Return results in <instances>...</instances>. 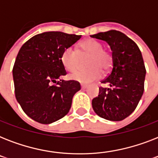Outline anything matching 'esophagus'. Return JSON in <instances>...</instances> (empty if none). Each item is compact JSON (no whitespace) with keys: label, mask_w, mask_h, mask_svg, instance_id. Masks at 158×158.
<instances>
[{"label":"esophagus","mask_w":158,"mask_h":158,"mask_svg":"<svg viewBox=\"0 0 158 158\" xmlns=\"http://www.w3.org/2000/svg\"><path fill=\"white\" fill-rule=\"evenodd\" d=\"M87 87H88V85H87V84H81V88H82V89H86Z\"/></svg>","instance_id":"obj_1"}]
</instances>
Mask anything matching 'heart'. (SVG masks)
I'll return each mask as SVG.
<instances>
[{
  "instance_id": "1",
  "label": "heart",
  "mask_w": 158,
  "mask_h": 158,
  "mask_svg": "<svg viewBox=\"0 0 158 158\" xmlns=\"http://www.w3.org/2000/svg\"><path fill=\"white\" fill-rule=\"evenodd\" d=\"M89 55L86 61V69H79L70 74V79L80 83H90L98 79L103 71H108L112 66V56L103 49L101 43L94 39H87L79 43L78 51L68 47L60 56L62 64L68 71H74L79 63V56Z\"/></svg>"
}]
</instances>
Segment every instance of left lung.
I'll return each instance as SVG.
<instances>
[{"mask_svg":"<svg viewBox=\"0 0 158 158\" xmlns=\"http://www.w3.org/2000/svg\"><path fill=\"white\" fill-rule=\"evenodd\" d=\"M106 41L112 51L110 74L101 83L99 95L92 105L100 117L120 121L137 107L144 90V62L137 44L120 31L110 30L91 35Z\"/></svg>","mask_w":158,"mask_h":158,"instance_id":"8db88e82","label":"left lung"}]
</instances>
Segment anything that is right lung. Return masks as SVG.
I'll return each mask as SVG.
<instances>
[{"label": "right lung", "mask_w": 158, "mask_h": 158, "mask_svg": "<svg viewBox=\"0 0 158 158\" xmlns=\"http://www.w3.org/2000/svg\"><path fill=\"white\" fill-rule=\"evenodd\" d=\"M81 35L46 32L33 36L22 47L13 67L15 94L28 116L41 124H51L69 112L72 98L80 89L66 75L60 56Z\"/></svg>", "instance_id": "add662e5"}]
</instances>
